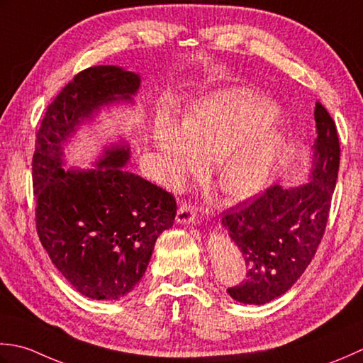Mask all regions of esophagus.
I'll return each mask as SVG.
<instances>
[{
	"mask_svg": "<svg viewBox=\"0 0 363 363\" xmlns=\"http://www.w3.org/2000/svg\"><path fill=\"white\" fill-rule=\"evenodd\" d=\"M197 206L192 202H182L179 211H177V223L191 224L196 220Z\"/></svg>",
	"mask_w": 363,
	"mask_h": 363,
	"instance_id": "34e87169",
	"label": "esophagus"
}]
</instances>
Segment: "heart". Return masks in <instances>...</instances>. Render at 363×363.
Returning a JSON list of instances; mask_svg holds the SVG:
<instances>
[{"label":"heart","instance_id":"b5f03b06","mask_svg":"<svg viewBox=\"0 0 363 363\" xmlns=\"http://www.w3.org/2000/svg\"><path fill=\"white\" fill-rule=\"evenodd\" d=\"M276 117L277 108L271 101L241 91H220L199 101L183 127L171 117H161L155 145L166 179L180 183L213 162L214 183L225 196L255 194L285 147V136L269 127Z\"/></svg>","mask_w":363,"mask_h":363}]
</instances>
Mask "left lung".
Wrapping results in <instances>:
<instances>
[{"mask_svg":"<svg viewBox=\"0 0 363 363\" xmlns=\"http://www.w3.org/2000/svg\"><path fill=\"white\" fill-rule=\"evenodd\" d=\"M315 122L312 182L291 189L272 184L223 218L246 263L242 282L227 290L242 304L262 306L286 293L321 244L338 177L340 138L320 101L315 103Z\"/></svg>","mask_w":363,"mask_h":363,"instance_id":"8db88e82","label":"left lung"}]
</instances>
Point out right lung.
I'll return each instance as SVG.
<instances>
[{"label": "right lung", "instance_id": "1", "mask_svg": "<svg viewBox=\"0 0 363 363\" xmlns=\"http://www.w3.org/2000/svg\"><path fill=\"white\" fill-rule=\"evenodd\" d=\"M139 77L114 65L77 73L50 103L35 135V230L59 272L92 299H119L144 276L155 241L177 214L174 194L123 171L128 149L97 169L64 171L62 144L103 103L130 99Z\"/></svg>", "mask_w": 363, "mask_h": 363}]
</instances>
